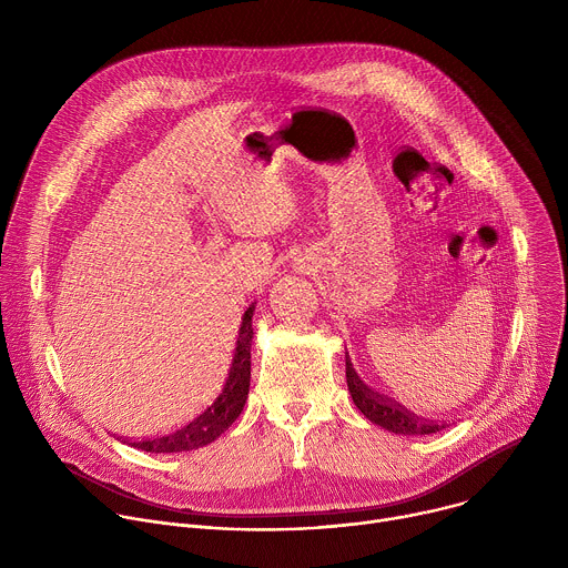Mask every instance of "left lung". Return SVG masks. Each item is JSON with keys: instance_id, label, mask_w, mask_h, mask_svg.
Masks as SVG:
<instances>
[{"instance_id": "obj_1", "label": "left lung", "mask_w": 568, "mask_h": 568, "mask_svg": "<svg viewBox=\"0 0 568 568\" xmlns=\"http://www.w3.org/2000/svg\"><path fill=\"white\" fill-rule=\"evenodd\" d=\"M346 382L348 390L353 395V402L357 404V409L375 425L393 432V434H404V436H425V434H436L445 429V423L438 420H427L409 409H404L399 402L390 399L388 395L373 390L362 382V377L355 373L348 355H346Z\"/></svg>"}]
</instances>
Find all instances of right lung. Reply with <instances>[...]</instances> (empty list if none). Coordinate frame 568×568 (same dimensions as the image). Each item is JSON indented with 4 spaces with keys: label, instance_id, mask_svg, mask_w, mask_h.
<instances>
[{
    "label": "right lung",
    "instance_id": "right-lung-1",
    "mask_svg": "<svg viewBox=\"0 0 568 568\" xmlns=\"http://www.w3.org/2000/svg\"><path fill=\"white\" fill-rule=\"evenodd\" d=\"M256 305L252 303L242 316V326L237 333V344H235V355L229 368V375L224 379V386L220 393L211 399L209 407L200 412L193 420L182 425L180 429L148 438L141 443H134L132 447H139L143 452L152 454H171V452H191L197 447H204L213 443L220 434H224L233 420L240 416L242 407H245L247 395H250V379H252V316H254Z\"/></svg>",
    "mask_w": 568,
    "mask_h": 568
}]
</instances>
